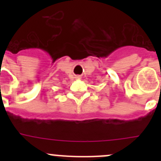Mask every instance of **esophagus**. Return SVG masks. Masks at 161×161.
I'll use <instances>...</instances> for the list:
<instances>
[{"label":"esophagus","instance_id":"esophagus-1","mask_svg":"<svg viewBox=\"0 0 161 161\" xmlns=\"http://www.w3.org/2000/svg\"><path fill=\"white\" fill-rule=\"evenodd\" d=\"M76 79H77V80H80V76H76Z\"/></svg>","mask_w":161,"mask_h":161}]
</instances>
